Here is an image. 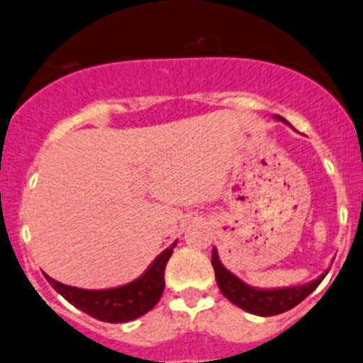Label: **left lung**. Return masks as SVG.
<instances>
[{
  "mask_svg": "<svg viewBox=\"0 0 363 363\" xmlns=\"http://www.w3.org/2000/svg\"><path fill=\"white\" fill-rule=\"evenodd\" d=\"M277 121L289 124L286 118L279 117V115H277ZM211 262H213L218 287L223 293V296L234 305H238L239 308H242V311L255 315H264V318L282 314V312H287L293 307H296L298 303H301L323 282V279L328 273V271H325L319 279L303 284V286L280 287V289H259V287L248 286L241 279H238L234 273H230L221 264L216 248H213Z\"/></svg>",
  "mask_w": 363,
  "mask_h": 363,
  "instance_id": "left-lung-1",
  "label": "left lung"
}]
</instances>
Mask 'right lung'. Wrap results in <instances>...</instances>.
Listing matches in <instances>:
<instances>
[{"instance_id": "1", "label": "right lung", "mask_w": 363, "mask_h": 363, "mask_svg": "<svg viewBox=\"0 0 363 363\" xmlns=\"http://www.w3.org/2000/svg\"><path fill=\"white\" fill-rule=\"evenodd\" d=\"M177 241L152 260L143 275L133 282L111 289H79L65 286L45 275L52 289L62 294L69 303L104 323H128L147 314L160 301L164 289V267L172 257Z\"/></svg>"}]
</instances>
